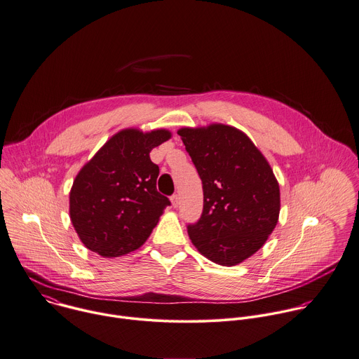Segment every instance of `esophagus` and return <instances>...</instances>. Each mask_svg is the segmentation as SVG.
I'll list each match as a JSON object with an SVG mask.
<instances>
[{
	"label": "esophagus",
	"instance_id": "34e87169",
	"mask_svg": "<svg viewBox=\"0 0 359 359\" xmlns=\"http://www.w3.org/2000/svg\"><path fill=\"white\" fill-rule=\"evenodd\" d=\"M170 201H172V205L176 208V207L179 205V196H177V194H173V196L170 197Z\"/></svg>",
	"mask_w": 359,
	"mask_h": 359
}]
</instances>
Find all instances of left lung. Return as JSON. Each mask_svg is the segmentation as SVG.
<instances>
[{"label": "left lung", "instance_id": "1", "mask_svg": "<svg viewBox=\"0 0 359 359\" xmlns=\"http://www.w3.org/2000/svg\"><path fill=\"white\" fill-rule=\"evenodd\" d=\"M204 191V208L187 232L212 263L232 267L253 256L277 226L278 180L260 149L239 128L211 123L177 130Z\"/></svg>", "mask_w": 359, "mask_h": 359}]
</instances>
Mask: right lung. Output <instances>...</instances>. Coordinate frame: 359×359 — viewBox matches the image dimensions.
Returning a JSON list of instances; mask_svg holds the SVG:
<instances>
[{"label": "right lung", "instance_id": "obj_1", "mask_svg": "<svg viewBox=\"0 0 359 359\" xmlns=\"http://www.w3.org/2000/svg\"><path fill=\"white\" fill-rule=\"evenodd\" d=\"M170 138L166 128H123L81 168L69 190V218L85 248L113 259L145 243L170 205L156 190L159 168L149 152Z\"/></svg>", "mask_w": 359, "mask_h": 359}]
</instances>
